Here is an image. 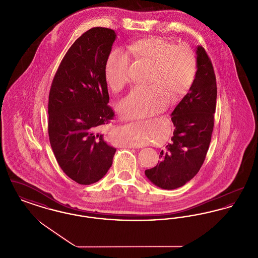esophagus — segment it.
<instances>
[{
    "label": "esophagus",
    "instance_id": "obj_1",
    "mask_svg": "<svg viewBox=\"0 0 258 258\" xmlns=\"http://www.w3.org/2000/svg\"><path fill=\"white\" fill-rule=\"evenodd\" d=\"M128 148H135V149H136V148L138 147H137V146H135V145H130V146H128Z\"/></svg>",
    "mask_w": 258,
    "mask_h": 258
}]
</instances>
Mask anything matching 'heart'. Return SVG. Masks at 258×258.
Returning <instances> with one entry per match:
<instances>
[{
    "mask_svg": "<svg viewBox=\"0 0 258 258\" xmlns=\"http://www.w3.org/2000/svg\"><path fill=\"white\" fill-rule=\"evenodd\" d=\"M136 60L151 63L149 83L135 88L120 102V109L127 118H142L164 110L170 101L184 98L192 86L197 73L195 51L186 44H174L160 37L136 40L130 45ZM131 61L122 49L111 51L104 66V77L113 91H120L130 82ZM133 142L141 145L145 138L135 135Z\"/></svg>",
    "mask_w": 258,
    "mask_h": 258,
    "instance_id": "heart-1",
    "label": "heart"
}]
</instances>
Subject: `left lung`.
Masks as SVG:
<instances>
[{
  "label": "left lung",
  "instance_id": "obj_1",
  "mask_svg": "<svg viewBox=\"0 0 258 258\" xmlns=\"http://www.w3.org/2000/svg\"><path fill=\"white\" fill-rule=\"evenodd\" d=\"M196 80L172 112V142L160 154V161L145 171L153 184L174 189L190 181L201 168L211 142L217 104V82L207 52L197 46Z\"/></svg>",
  "mask_w": 258,
  "mask_h": 258
}]
</instances>
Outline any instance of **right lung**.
I'll return each mask as SVG.
<instances>
[{"label": "right lung", "mask_w": 258, "mask_h": 258, "mask_svg": "<svg viewBox=\"0 0 258 258\" xmlns=\"http://www.w3.org/2000/svg\"><path fill=\"white\" fill-rule=\"evenodd\" d=\"M115 38L108 28L88 30L63 56L50 88V145L61 170L80 184L99 181L116 152L101 134L114 117L104 66Z\"/></svg>", "instance_id": "right-lung-1"}]
</instances>
